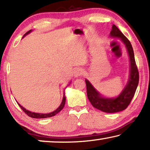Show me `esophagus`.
<instances>
[{
	"mask_svg": "<svg viewBox=\"0 0 150 150\" xmlns=\"http://www.w3.org/2000/svg\"><path fill=\"white\" fill-rule=\"evenodd\" d=\"M83 74V69H81V68H77L74 71V75L76 77H79V76H81Z\"/></svg>",
	"mask_w": 150,
	"mask_h": 150,
	"instance_id": "1",
	"label": "esophagus"
}]
</instances>
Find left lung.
<instances>
[{"instance_id": "left-lung-1", "label": "left lung", "mask_w": 150, "mask_h": 150, "mask_svg": "<svg viewBox=\"0 0 150 150\" xmlns=\"http://www.w3.org/2000/svg\"><path fill=\"white\" fill-rule=\"evenodd\" d=\"M110 35L113 38H120L125 44L128 51L130 62V74L128 84L126 85L118 97L109 98L103 97L88 80L86 79L85 82L87 86V97L91 105L95 108L105 112L114 113L124 110L130 105L139 83V72L136 64L133 48L128 39L115 24L112 26Z\"/></svg>"}]
</instances>
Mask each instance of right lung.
Instances as JSON below:
<instances>
[{
    "label": "right lung",
    "mask_w": 150,
    "mask_h": 150,
    "mask_svg": "<svg viewBox=\"0 0 150 150\" xmlns=\"http://www.w3.org/2000/svg\"><path fill=\"white\" fill-rule=\"evenodd\" d=\"M31 31H32V30H29L28 32H27L26 34L24 35V36H25V35H26V34H28L29 33L31 32ZM65 99H66V98H65V94H64V95H63V98L62 104H61L59 107H58L56 109V110H54V112H52L47 113V114H41V113L32 112H30L29 110H26V109H25L23 107V106H22L21 105H20L19 103H18V105H19V106L20 107V108H21L22 110H23L28 116H30V117H32V118H45L52 117V116H54L55 115H57L58 112H59L63 108V107H64V105H65Z\"/></svg>",
    "instance_id": "right-lung-1"
}]
</instances>
